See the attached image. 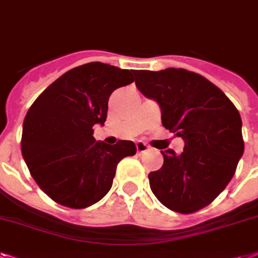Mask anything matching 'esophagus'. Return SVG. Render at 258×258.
<instances>
[{"label":"esophagus","mask_w":258,"mask_h":258,"mask_svg":"<svg viewBox=\"0 0 258 258\" xmlns=\"http://www.w3.org/2000/svg\"><path fill=\"white\" fill-rule=\"evenodd\" d=\"M148 150H150V147H148L146 143H143V142H138V143H136V151H138V154H143V152H146V151Z\"/></svg>","instance_id":"obj_1"}]
</instances>
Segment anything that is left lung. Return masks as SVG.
<instances>
[{
    "label": "left lung",
    "instance_id": "1",
    "mask_svg": "<svg viewBox=\"0 0 258 258\" xmlns=\"http://www.w3.org/2000/svg\"><path fill=\"white\" fill-rule=\"evenodd\" d=\"M139 91L162 108L165 128L184 140V150L163 152L164 163L148 173L158 200L175 212H198L233 177L244 152L241 116L229 98L203 75L185 69L135 70Z\"/></svg>",
    "mask_w": 258,
    "mask_h": 258
}]
</instances>
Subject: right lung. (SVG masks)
<instances>
[{
	"label": "right lung",
	"instance_id": "right-lung-1",
	"mask_svg": "<svg viewBox=\"0 0 258 258\" xmlns=\"http://www.w3.org/2000/svg\"><path fill=\"white\" fill-rule=\"evenodd\" d=\"M134 70L90 62L54 81L31 104L24 120L21 151L38 187L55 203L82 209L103 199L116 165L136 154L134 142L114 146L94 139L104 124L108 99L134 82Z\"/></svg>",
	"mask_w": 258,
	"mask_h": 258
}]
</instances>
